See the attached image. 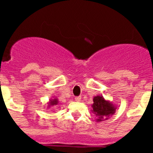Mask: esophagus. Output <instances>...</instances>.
<instances>
[{"label": "esophagus", "mask_w": 153, "mask_h": 153, "mask_svg": "<svg viewBox=\"0 0 153 153\" xmlns=\"http://www.w3.org/2000/svg\"><path fill=\"white\" fill-rule=\"evenodd\" d=\"M80 100H81V97H75V101H76V102H79Z\"/></svg>", "instance_id": "esophagus-1"}]
</instances>
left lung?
Returning <instances> with one entry per match:
<instances>
[{"instance_id": "obj_1", "label": "left lung", "mask_w": 153, "mask_h": 153, "mask_svg": "<svg viewBox=\"0 0 153 153\" xmlns=\"http://www.w3.org/2000/svg\"><path fill=\"white\" fill-rule=\"evenodd\" d=\"M93 100V103L91 105L93 109H91V111L95 115L97 122L108 120L116 113L117 106L111 101L106 100L102 96H95Z\"/></svg>"}]
</instances>
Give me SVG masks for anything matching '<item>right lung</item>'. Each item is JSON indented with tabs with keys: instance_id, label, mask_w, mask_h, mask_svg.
Returning a JSON list of instances; mask_svg holds the SVG:
<instances>
[{
	"instance_id": "right-lung-1",
	"label": "right lung",
	"mask_w": 153,
	"mask_h": 153,
	"mask_svg": "<svg viewBox=\"0 0 153 153\" xmlns=\"http://www.w3.org/2000/svg\"><path fill=\"white\" fill-rule=\"evenodd\" d=\"M59 101H58V99L56 97H53V99H50L49 102H47V109L51 108V106H56L57 105Z\"/></svg>"
}]
</instances>
